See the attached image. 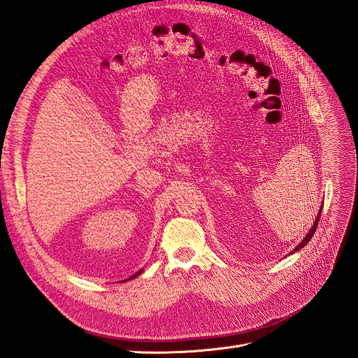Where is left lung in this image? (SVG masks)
Listing matches in <instances>:
<instances>
[{
  "instance_id": "1",
  "label": "left lung",
  "mask_w": 358,
  "mask_h": 358,
  "mask_svg": "<svg viewBox=\"0 0 358 358\" xmlns=\"http://www.w3.org/2000/svg\"><path fill=\"white\" fill-rule=\"evenodd\" d=\"M321 210L322 209H320V212H318V216H317V218H315V222H313V225H312V229L309 230V233L306 234V237H305V239H303L294 249H292V252H297V251H300V249L303 248V246H305L310 239H312V236H313V233H315L317 231V227H318V221H320V216H321Z\"/></svg>"
}]
</instances>
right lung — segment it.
Wrapping results in <instances>:
<instances>
[{
  "instance_id": "add662e5",
  "label": "right lung",
  "mask_w": 358,
  "mask_h": 358,
  "mask_svg": "<svg viewBox=\"0 0 358 358\" xmlns=\"http://www.w3.org/2000/svg\"><path fill=\"white\" fill-rule=\"evenodd\" d=\"M142 272H143V268H140V270H138V272H136V273H134V275H133L131 278H128V279H134V278H137V276H138L140 273H142ZM128 279H125V280H128ZM125 280H124V282H125Z\"/></svg>"
}]
</instances>
